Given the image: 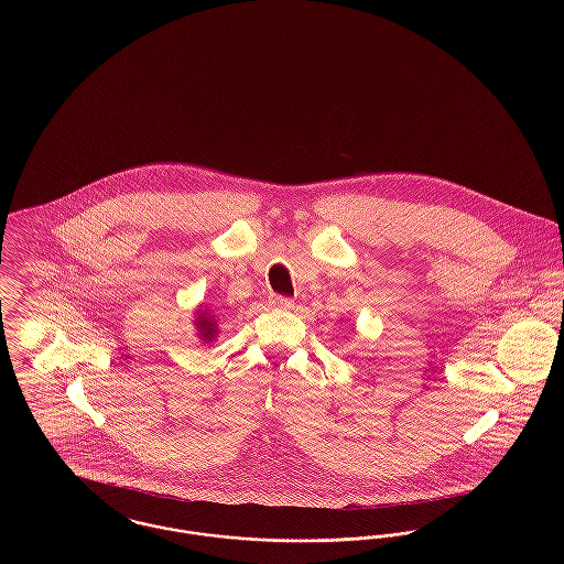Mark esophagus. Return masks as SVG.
I'll list each match as a JSON object with an SVG mask.
<instances>
[{
  "label": "esophagus",
  "mask_w": 564,
  "mask_h": 564,
  "mask_svg": "<svg viewBox=\"0 0 564 564\" xmlns=\"http://www.w3.org/2000/svg\"><path fill=\"white\" fill-rule=\"evenodd\" d=\"M272 304L279 306V308H292L294 306L292 297H288V295H272Z\"/></svg>",
  "instance_id": "1"
}]
</instances>
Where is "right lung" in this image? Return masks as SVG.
Instances as JSON below:
<instances>
[{"instance_id":"right-lung-1","label":"right lung","mask_w":564,"mask_h":564,"mask_svg":"<svg viewBox=\"0 0 564 564\" xmlns=\"http://www.w3.org/2000/svg\"><path fill=\"white\" fill-rule=\"evenodd\" d=\"M196 325H198V332H200V338H203V340H214L215 323L207 317V313H205V311H200V313H198Z\"/></svg>"}]
</instances>
